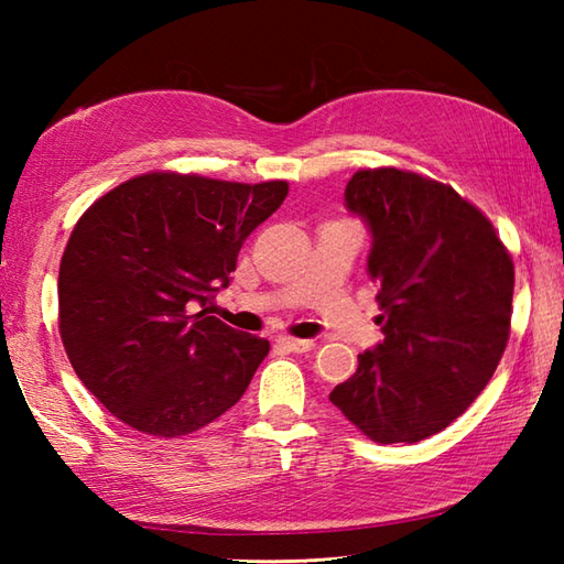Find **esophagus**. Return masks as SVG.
Instances as JSON below:
<instances>
[{"mask_svg":"<svg viewBox=\"0 0 564 564\" xmlns=\"http://www.w3.org/2000/svg\"><path fill=\"white\" fill-rule=\"evenodd\" d=\"M285 349L289 351H295V354H303V351H310L315 346L313 339H295V337H281L279 339Z\"/></svg>","mask_w":564,"mask_h":564,"instance_id":"1","label":"esophagus"}]
</instances>
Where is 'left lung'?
<instances>
[{"label": "left lung", "instance_id": "8db88e82", "mask_svg": "<svg viewBox=\"0 0 564 564\" xmlns=\"http://www.w3.org/2000/svg\"><path fill=\"white\" fill-rule=\"evenodd\" d=\"M344 200L373 237L368 275L386 339L358 354L329 400L368 438L416 443L458 419L497 370L513 261L492 223L434 178L361 170Z\"/></svg>", "mask_w": 564, "mask_h": 564}]
</instances>
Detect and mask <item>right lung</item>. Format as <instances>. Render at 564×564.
Here are the masks:
<instances>
[{
	"label": "right lung",
	"mask_w": 564,
	"mask_h": 564,
	"mask_svg": "<svg viewBox=\"0 0 564 564\" xmlns=\"http://www.w3.org/2000/svg\"><path fill=\"white\" fill-rule=\"evenodd\" d=\"M285 196V182L152 172L82 215L59 261V337L123 424L178 438L242 398L269 341L213 317V297Z\"/></svg>",
	"instance_id": "right-lung-1"
}]
</instances>
